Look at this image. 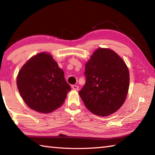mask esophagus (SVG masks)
I'll use <instances>...</instances> for the list:
<instances>
[{"label":"esophagus","instance_id":"34e87169","mask_svg":"<svg viewBox=\"0 0 155 155\" xmlns=\"http://www.w3.org/2000/svg\"><path fill=\"white\" fill-rule=\"evenodd\" d=\"M72 88L74 90H78V85H72Z\"/></svg>","mask_w":155,"mask_h":155}]
</instances>
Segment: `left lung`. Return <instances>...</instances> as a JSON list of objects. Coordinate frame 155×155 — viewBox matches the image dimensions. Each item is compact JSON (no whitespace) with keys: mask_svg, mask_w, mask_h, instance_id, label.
I'll list each match as a JSON object with an SVG mask.
<instances>
[{"mask_svg":"<svg viewBox=\"0 0 155 155\" xmlns=\"http://www.w3.org/2000/svg\"><path fill=\"white\" fill-rule=\"evenodd\" d=\"M85 84L78 94L91 113L108 116L122 106L129 87V71L116 52L96 49L85 64Z\"/></svg>","mask_w":155,"mask_h":155,"instance_id":"obj_1","label":"left lung"}]
</instances>
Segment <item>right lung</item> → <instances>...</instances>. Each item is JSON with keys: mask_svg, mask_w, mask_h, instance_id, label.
<instances>
[{"mask_svg": "<svg viewBox=\"0 0 155 155\" xmlns=\"http://www.w3.org/2000/svg\"><path fill=\"white\" fill-rule=\"evenodd\" d=\"M17 87L28 107L41 114L61 107L71 90L64 71L51 54L44 52L33 56L21 68Z\"/></svg>", "mask_w": 155, "mask_h": 155, "instance_id": "right-lung-1", "label": "right lung"}]
</instances>
